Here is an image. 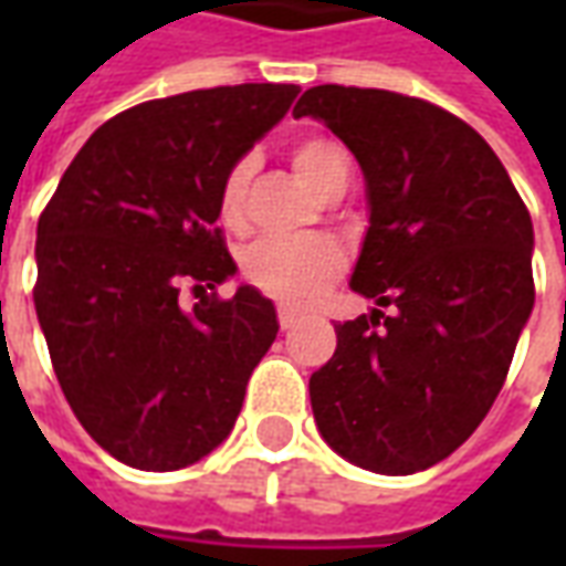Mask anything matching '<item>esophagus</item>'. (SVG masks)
Instances as JSON below:
<instances>
[{"mask_svg": "<svg viewBox=\"0 0 566 566\" xmlns=\"http://www.w3.org/2000/svg\"><path fill=\"white\" fill-rule=\"evenodd\" d=\"M300 321H303V315L294 312V308H279V327H282V331H294Z\"/></svg>", "mask_w": 566, "mask_h": 566, "instance_id": "1", "label": "esophagus"}]
</instances>
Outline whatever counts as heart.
Wrapping results in <instances>:
<instances>
[{
  "instance_id": "1",
  "label": "heart",
  "mask_w": 566,
  "mask_h": 566,
  "mask_svg": "<svg viewBox=\"0 0 566 566\" xmlns=\"http://www.w3.org/2000/svg\"><path fill=\"white\" fill-rule=\"evenodd\" d=\"M296 175L306 181L315 193L348 175V160L333 142L327 139H300L291 150ZM251 178V160H239L223 175L218 211L227 227L242 223L245 209V190ZM345 254L333 239H303V242H282V239H260L245 248L242 254V275L254 284L260 294L279 300L284 306H308L327 284L343 272Z\"/></svg>"
}]
</instances>
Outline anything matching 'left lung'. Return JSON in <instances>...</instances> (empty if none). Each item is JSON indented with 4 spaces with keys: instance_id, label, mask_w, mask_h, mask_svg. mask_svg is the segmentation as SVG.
Returning <instances> with one entry per match:
<instances>
[{
    "instance_id": "8db88e82",
    "label": "left lung",
    "mask_w": 566,
    "mask_h": 566,
    "mask_svg": "<svg viewBox=\"0 0 566 566\" xmlns=\"http://www.w3.org/2000/svg\"><path fill=\"white\" fill-rule=\"evenodd\" d=\"M306 115L367 181L352 291L394 306L336 324L308 379L315 424L345 461L418 473L470 439L506 381L534 308V223L491 145L439 105L321 84L296 103Z\"/></svg>"
}]
</instances>
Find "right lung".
Returning <instances> with one entry per match:
<instances>
[{
    "label": "right lung",
    "instance_id": "1",
    "mask_svg": "<svg viewBox=\"0 0 566 566\" xmlns=\"http://www.w3.org/2000/svg\"><path fill=\"white\" fill-rule=\"evenodd\" d=\"M296 84L150 99L84 142L39 218L32 291L56 381L112 458L169 473L230 437L279 333L272 300L239 284L214 221L230 166L270 133ZM185 283L202 293L177 303Z\"/></svg>",
    "mask_w": 566,
    "mask_h": 566
}]
</instances>
